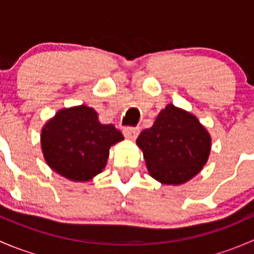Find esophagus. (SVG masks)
Returning a JSON list of instances; mask_svg holds the SVG:
<instances>
[{
    "mask_svg": "<svg viewBox=\"0 0 254 254\" xmlns=\"http://www.w3.org/2000/svg\"><path fill=\"white\" fill-rule=\"evenodd\" d=\"M123 134L127 139L129 140H135L137 137V135L140 134V129L139 127H125L123 130Z\"/></svg>",
    "mask_w": 254,
    "mask_h": 254,
    "instance_id": "obj_1",
    "label": "esophagus"
}]
</instances>
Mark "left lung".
<instances>
[{"label":"left lung","mask_w":254,"mask_h":254,"mask_svg":"<svg viewBox=\"0 0 254 254\" xmlns=\"http://www.w3.org/2000/svg\"><path fill=\"white\" fill-rule=\"evenodd\" d=\"M136 145L152 178L167 186H179L206 165L211 136L195 115L167 104L152 127L142 130Z\"/></svg>","instance_id":"left-lung-1"}]
</instances>
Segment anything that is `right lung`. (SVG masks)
<instances>
[{
  "label": "right lung",
  "mask_w": 254,
  "mask_h": 254,
  "mask_svg": "<svg viewBox=\"0 0 254 254\" xmlns=\"http://www.w3.org/2000/svg\"><path fill=\"white\" fill-rule=\"evenodd\" d=\"M124 140L113 124H102L84 104L60 109L42 129L40 143L49 167L72 182L92 181L104 170L109 148Z\"/></svg>",
  "instance_id": "add662e5"
}]
</instances>
